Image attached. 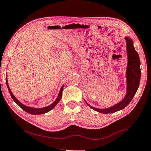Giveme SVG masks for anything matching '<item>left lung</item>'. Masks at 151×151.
Returning <instances> with one entry per match:
<instances>
[{"label":"left lung","instance_id":"left-lung-1","mask_svg":"<svg viewBox=\"0 0 151 151\" xmlns=\"http://www.w3.org/2000/svg\"><path fill=\"white\" fill-rule=\"evenodd\" d=\"M126 42V51H127L128 64L126 68V94L120 102L114 106L105 109H99L94 107L85 101L91 108L101 114H111L122 109L130 104L138 88L139 87L140 81V61L139 56L134 47L133 41L130 37H125Z\"/></svg>","mask_w":151,"mask_h":151}]
</instances>
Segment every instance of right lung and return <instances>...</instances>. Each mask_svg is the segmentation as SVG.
<instances>
[{"label":"right lung","instance_id":"obj_1","mask_svg":"<svg viewBox=\"0 0 151 151\" xmlns=\"http://www.w3.org/2000/svg\"><path fill=\"white\" fill-rule=\"evenodd\" d=\"M6 86L7 88H8V90L9 93H10V95L12 97V99H13V101H15L17 104L19 106L21 109H23L24 111H25L26 112H27L29 114H33V115H38V114H44L47 113V112L50 111V110H52L54 107L56 106L57 104L59 102L60 100L61 97H62V95H63V87L64 85H63L60 88V90L59 93L58 97H57L56 99L52 103V104H50V106L44 107H40V108H35V107H32L29 106H27L23 104L22 103H21L19 100L17 99V98L15 97V95L13 94V93L11 92V91L9 88V83H8V80H7V76H6Z\"/></svg>","mask_w":151,"mask_h":151}]
</instances>
